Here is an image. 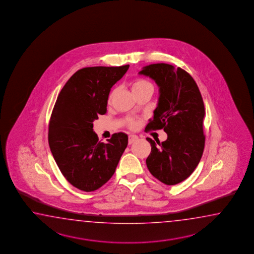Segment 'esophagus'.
Segmentation results:
<instances>
[{"instance_id":"esophagus-1","label":"esophagus","mask_w":254,"mask_h":254,"mask_svg":"<svg viewBox=\"0 0 254 254\" xmlns=\"http://www.w3.org/2000/svg\"><path fill=\"white\" fill-rule=\"evenodd\" d=\"M138 140V137L134 134H130L129 135V140H128V142H129V144H131V143H133L135 140Z\"/></svg>"}]
</instances>
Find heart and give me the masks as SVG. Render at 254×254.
I'll use <instances>...</instances> for the list:
<instances>
[{
  "instance_id": "obj_1",
  "label": "heart",
  "mask_w": 254,
  "mask_h": 254,
  "mask_svg": "<svg viewBox=\"0 0 254 254\" xmlns=\"http://www.w3.org/2000/svg\"><path fill=\"white\" fill-rule=\"evenodd\" d=\"M148 87H151V84L149 81H146L144 79H136L132 82V84H131V89H132V92H140L141 90L148 88ZM113 95H114V93L110 94V96H109V103L112 101ZM125 124L130 129H134V128H136V126H137L136 122L132 119H130V118L125 119Z\"/></svg>"
}]
</instances>
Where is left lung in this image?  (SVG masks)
<instances>
[{"instance_id": "obj_1", "label": "left lung", "mask_w": 254, "mask_h": 254, "mask_svg": "<svg viewBox=\"0 0 254 254\" xmlns=\"http://www.w3.org/2000/svg\"><path fill=\"white\" fill-rule=\"evenodd\" d=\"M139 74L156 82L160 97L146 131L163 129L167 140L147 138L151 146L146 164L162 184H180L193 173L204 150V103L193 78L182 68L167 64L143 67Z\"/></svg>"}]
</instances>
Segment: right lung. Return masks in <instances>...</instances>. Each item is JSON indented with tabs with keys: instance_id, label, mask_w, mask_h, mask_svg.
Returning a JSON list of instances; mask_svg holds the SVG:
<instances>
[{
	"instance_id": "add662e5",
	"label": "right lung",
	"mask_w": 254,
	"mask_h": 254,
	"mask_svg": "<svg viewBox=\"0 0 254 254\" xmlns=\"http://www.w3.org/2000/svg\"><path fill=\"white\" fill-rule=\"evenodd\" d=\"M129 65L77 70L60 92L49 123V146L61 173L72 186L93 191L114 175L128 136L114 133L99 141L93 122L107 112L111 88Z\"/></svg>"
}]
</instances>
